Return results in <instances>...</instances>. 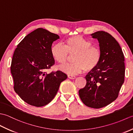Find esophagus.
<instances>
[{"instance_id": "obj_1", "label": "esophagus", "mask_w": 133, "mask_h": 133, "mask_svg": "<svg viewBox=\"0 0 133 133\" xmlns=\"http://www.w3.org/2000/svg\"><path fill=\"white\" fill-rule=\"evenodd\" d=\"M67 76H68V78L71 79H74L76 78L75 75H68Z\"/></svg>"}]
</instances>
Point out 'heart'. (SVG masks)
<instances>
[{
	"label": "heart",
	"mask_w": 133,
	"mask_h": 133,
	"mask_svg": "<svg viewBox=\"0 0 133 133\" xmlns=\"http://www.w3.org/2000/svg\"><path fill=\"white\" fill-rule=\"evenodd\" d=\"M51 53L54 59L61 64L66 63L69 55L74 54L72 58L74 63L60 67L62 71L71 75L78 74L84 70L92 71L99 64L102 58L99 48L92 46L91 41L79 35L67 38L64 46L61 43L53 45Z\"/></svg>",
	"instance_id": "obj_1"
}]
</instances>
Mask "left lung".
<instances>
[{
  "mask_svg": "<svg viewBox=\"0 0 133 133\" xmlns=\"http://www.w3.org/2000/svg\"><path fill=\"white\" fill-rule=\"evenodd\" d=\"M99 43L102 58L99 64L86 76V84L79 90L86 106L94 109L103 107L118 97L125 79V58L118 42L103 31L92 34Z\"/></svg>",
  "mask_w": 133,
  "mask_h": 133,
  "instance_id": "1",
  "label": "left lung"
}]
</instances>
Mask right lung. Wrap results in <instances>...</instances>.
Returning a JSON list of instances; mask_svg holds the SVG:
<instances>
[{"label": "right lung", "instance_id": "1", "mask_svg": "<svg viewBox=\"0 0 133 133\" xmlns=\"http://www.w3.org/2000/svg\"><path fill=\"white\" fill-rule=\"evenodd\" d=\"M59 38L58 35L39 28L25 36L14 52L11 65L14 89L30 105L42 107L49 103L67 78L60 70L50 74L46 71L55 64L51 49Z\"/></svg>", "mask_w": 133, "mask_h": 133}]
</instances>
